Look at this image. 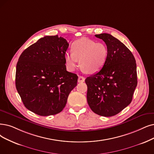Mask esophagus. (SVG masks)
Masks as SVG:
<instances>
[{"label": "esophagus", "mask_w": 154, "mask_h": 154, "mask_svg": "<svg viewBox=\"0 0 154 154\" xmlns=\"http://www.w3.org/2000/svg\"><path fill=\"white\" fill-rule=\"evenodd\" d=\"M85 78L83 76H79L78 79V82L79 83H82V82H85Z\"/></svg>", "instance_id": "1"}]
</instances>
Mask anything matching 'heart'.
I'll list each match as a JSON object with an SVG mask.
<instances>
[{
  "mask_svg": "<svg viewBox=\"0 0 154 154\" xmlns=\"http://www.w3.org/2000/svg\"><path fill=\"white\" fill-rule=\"evenodd\" d=\"M72 53L66 52L64 59L67 69L74 71L78 65L87 73L95 74L100 71L108 57V48L106 44L83 38L74 43Z\"/></svg>",
  "mask_w": 154,
  "mask_h": 154,
  "instance_id": "1",
  "label": "heart"
}]
</instances>
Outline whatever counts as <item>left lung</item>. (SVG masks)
<instances>
[{
	"label": "left lung",
	"mask_w": 154,
	"mask_h": 154,
	"mask_svg": "<svg viewBox=\"0 0 154 154\" xmlns=\"http://www.w3.org/2000/svg\"><path fill=\"white\" fill-rule=\"evenodd\" d=\"M108 48L102 69L85 79L87 102L92 111L105 117L120 112L132 100L137 85L136 60L131 52L111 35L101 33Z\"/></svg>",
	"instance_id": "left-lung-1"
}]
</instances>
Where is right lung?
<instances>
[{
	"mask_svg": "<svg viewBox=\"0 0 154 154\" xmlns=\"http://www.w3.org/2000/svg\"><path fill=\"white\" fill-rule=\"evenodd\" d=\"M69 44L58 35L45 36L24 50L18 59L16 87L26 109L42 116L60 112L78 76L66 71Z\"/></svg>",
	"mask_w": 154,
	"mask_h": 154,
	"instance_id": "1",
	"label": "right lung"
}]
</instances>
